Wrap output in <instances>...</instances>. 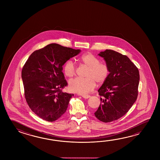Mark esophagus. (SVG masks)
<instances>
[{
    "mask_svg": "<svg viewBox=\"0 0 160 160\" xmlns=\"http://www.w3.org/2000/svg\"><path fill=\"white\" fill-rule=\"evenodd\" d=\"M81 96L83 98L85 99H88L90 97V95H82Z\"/></svg>",
    "mask_w": 160,
    "mask_h": 160,
    "instance_id": "34e87169",
    "label": "esophagus"
}]
</instances>
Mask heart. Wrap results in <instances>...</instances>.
Returning <instances> with one entry per match:
<instances>
[{
  "label": "heart",
  "instance_id": "b5f03b06",
  "mask_svg": "<svg viewBox=\"0 0 160 160\" xmlns=\"http://www.w3.org/2000/svg\"><path fill=\"white\" fill-rule=\"evenodd\" d=\"M83 64L88 67L85 78L72 79L68 83L70 90L81 94H85L92 91L96 86L95 81L99 83L105 81L109 74L108 66L99 62V59L92 54L82 55L80 59ZM65 75L72 77L75 74V66L73 62L69 60L64 66Z\"/></svg>",
  "mask_w": 160,
  "mask_h": 160
}]
</instances>
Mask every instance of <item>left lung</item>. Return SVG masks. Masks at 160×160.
I'll list each match as a JSON object with an SVG mask.
<instances>
[{
	"label": "left lung",
	"instance_id": "obj_1",
	"mask_svg": "<svg viewBox=\"0 0 160 160\" xmlns=\"http://www.w3.org/2000/svg\"><path fill=\"white\" fill-rule=\"evenodd\" d=\"M98 55L105 61L110 73L98 90L101 104L94 114L99 121L110 122L124 116L136 102L139 71L126 55L117 51L106 50Z\"/></svg>",
	"mask_w": 160,
	"mask_h": 160
}]
</instances>
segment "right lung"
Here are the masks:
<instances>
[{
  "instance_id": "1",
  "label": "right lung",
  "mask_w": 160,
  "mask_h": 160,
  "mask_svg": "<svg viewBox=\"0 0 160 160\" xmlns=\"http://www.w3.org/2000/svg\"><path fill=\"white\" fill-rule=\"evenodd\" d=\"M80 52L51 43L33 52L25 63L22 70L25 98L42 119L53 122L66 112L74 94L62 92L68 85L62 66Z\"/></svg>"
}]
</instances>
